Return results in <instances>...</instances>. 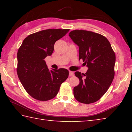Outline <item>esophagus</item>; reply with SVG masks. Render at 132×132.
<instances>
[{
	"mask_svg": "<svg viewBox=\"0 0 132 132\" xmlns=\"http://www.w3.org/2000/svg\"><path fill=\"white\" fill-rule=\"evenodd\" d=\"M74 75V72H72V71H69V75L70 77H71V76H73V75Z\"/></svg>",
	"mask_w": 132,
	"mask_h": 132,
	"instance_id": "1",
	"label": "esophagus"
}]
</instances>
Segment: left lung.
Here are the masks:
<instances>
[{
  "label": "left lung",
  "mask_w": 132,
  "mask_h": 132,
  "mask_svg": "<svg viewBox=\"0 0 132 132\" xmlns=\"http://www.w3.org/2000/svg\"><path fill=\"white\" fill-rule=\"evenodd\" d=\"M69 36L79 46V59L88 67L85 74L75 72L79 84L74 88V96L84 104L97 102L107 91L114 76L116 55L104 36L91 31L74 30Z\"/></svg>",
  "instance_id": "1"
}]
</instances>
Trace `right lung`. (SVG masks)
<instances>
[{
  "instance_id": "add662e5",
  "label": "right lung",
  "mask_w": 132,
  "mask_h": 132,
  "mask_svg": "<svg viewBox=\"0 0 132 132\" xmlns=\"http://www.w3.org/2000/svg\"><path fill=\"white\" fill-rule=\"evenodd\" d=\"M69 30L49 29L34 33L25 38L19 47L17 74L27 93L36 100L53 99L69 77L66 69L49 71L44 59L52 54L55 42Z\"/></svg>"
}]
</instances>
